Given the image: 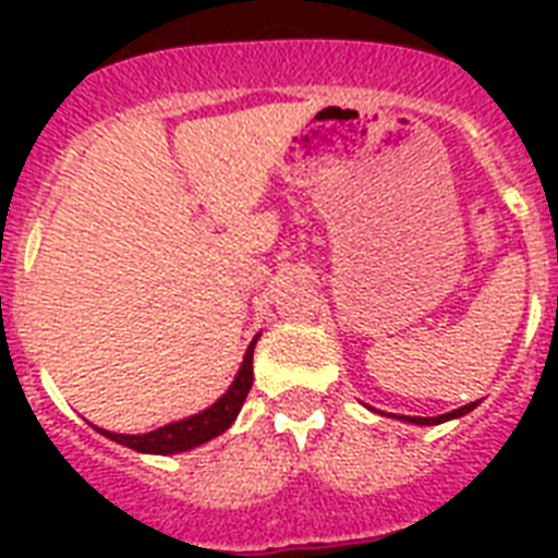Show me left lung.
I'll list each match as a JSON object with an SVG mask.
<instances>
[{
	"mask_svg": "<svg viewBox=\"0 0 558 558\" xmlns=\"http://www.w3.org/2000/svg\"><path fill=\"white\" fill-rule=\"evenodd\" d=\"M477 402H469V405L458 408V411H449V414H440V416H411V423L416 425H437V423H446V420H451V416H463L466 411H472Z\"/></svg>",
	"mask_w": 558,
	"mask_h": 558,
	"instance_id": "left-lung-1",
	"label": "left lung"
}]
</instances>
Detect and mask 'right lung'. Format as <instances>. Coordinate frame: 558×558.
Here are the masks:
<instances>
[{"instance_id":"right-lung-1","label":"right lung","mask_w":558,"mask_h":558,"mask_svg":"<svg viewBox=\"0 0 558 558\" xmlns=\"http://www.w3.org/2000/svg\"><path fill=\"white\" fill-rule=\"evenodd\" d=\"M257 341V339H254ZM254 341L245 350L243 367L236 373L234 385L228 388L226 397H219L217 402L210 408H205L202 414L187 416V420H179V423H170L165 428H156L150 434H109L104 428H98L104 437L109 440L121 442V446H130L135 451H147V454H173V451H187L193 446H199V442L210 440V437H217L228 428V425L234 423V416L240 414V408H243L245 397H248V390H252V356H254Z\"/></svg>"}]
</instances>
